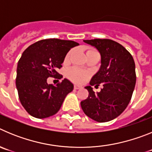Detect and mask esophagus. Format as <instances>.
Here are the masks:
<instances>
[{"label": "esophagus", "instance_id": "34e87169", "mask_svg": "<svg viewBox=\"0 0 152 152\" xmlns=\"http://www.w3.org/2000/svg\"><path fill=\"white\" fill-rule=\"evenodd\" d=\"M74 88H75V89L78 90V89H80V88H82V87H81V86H80V85H78V84H75Z\"/></svg>", "mask_w": 152, "mask_h": 152}]
</instances>
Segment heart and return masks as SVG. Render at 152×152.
<instances>
[{
  "label": "heart",
  "mask_w": 152,
  "mask_h": 152,
  "mask_svg": "<svg viewBox=\"0 0 152 152\" xmlns=\"http://www.w3.org/2000/svg\"><path fill=\"white\" fill-rule=\"evenodd\" d=\"M92 51L94 50H88L87 52L88 53V52H92ZM72 51H70L68 52V54H67L66 57H65V61H68L70 58V56L72 55ZM68 78L71 79L72 81L76 83H81L83 81L86 80V79L88 78L89 77V73L88 72H85L84 70H81L80 68H70L69 70L68 71Z\"/></svg>",
  "instance_id": "heart-1"
}]
</instances>
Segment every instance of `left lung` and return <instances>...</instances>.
<instances>
[{"label": "left lung", "mask_w": 152, "mask_h": 152, "mask_svg": "<svg viewBox=\"0 0 152 152\" xmlns=\"http://www.w3.org/2000/svg\"><path fill=\"white\" fill-rule=\"evenodd\" d=\"M94 46L101 56V65L91 78V86L103 84L95 93L90 86L85 88L89 94L80 102L84 113L99 123L110 121L119 116L128 106L136 81L133 58L124 47L113 40L94 39L84 40Z\"/></svg>", "instance_id": "obj_1"}]
</instances>
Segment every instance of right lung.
<instances>
[{
	"label": "right lung",
	"mask_w": 152,
	"mask_h": 152,
	"mask_svg": "<svg viewBox=\"0 0 152 152\" xmlns=\"http://www.w3.org/2000/svg\"><path fill=\"white\" fill-rule=\"evenodd\" d=\"M78 45L71 40L48 39L32 44L23 52L17 64L16 86L21 104L29 115L44 119L59 110L74 85L64 78L54 86L47 83V78L62 77L57 71L68 51Z\"/></svg>",
	"instance_id": "obj_1"
}]
</instances>
